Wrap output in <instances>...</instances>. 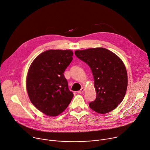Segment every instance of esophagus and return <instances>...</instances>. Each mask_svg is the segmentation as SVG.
Masks as SVG:
<instances>
[{"instance_id": "1", "label": "esophagus", "mask_w": 150, "mask_h": 150, "mask_svg": "<svg viewBox=\"0 0 150 150\" xmlns=\"http://www.w3.org/2000/svg\"><path fill=\"white\" fill-rule=\"evenodd\" d=\"M84 91H85L84 88H82L80 89L79 91H77V93H82Z\"/></svg>"}]
</instances>
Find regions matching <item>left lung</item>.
Segmentation results:
<instances>
[{"instance_id": "1", "label": "left lung", "mask_w": 150, "mask_h": 150, "mask_svg": "<svg viewBox=\"0 0 150 150\" xmlns=\"http://www.w3.org/2000/svg\"><path fill=\"white\" fill-rule=\"evenodd\" d=\"M79 59L87 64L93 73L96 98L89 106L105 114L116 108L122 101L127 88V73L120 57L102 47L75 51Z\"/></svg>"}]
</instances>
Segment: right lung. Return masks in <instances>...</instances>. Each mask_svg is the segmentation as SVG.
I'll return each instance as SVG.
<instances>
[{
    "label": "right lung",
    "instance_id": "add662e5",
    "mask_svg": "<svg viewBox=\"0 0 150 150\" xmlns=\"http://www.w3.org/2000/svg\"><path fill=\"white\" fill-rule=\"evenodd\" d=\"M73 55L70 50H49L39 54L29 67L26 79L29 99L47 116L61 113L73 97L64 76Z\"/></svg>",
    "mask_w": 150,
    "mask_h": 150
}]
</instances>
